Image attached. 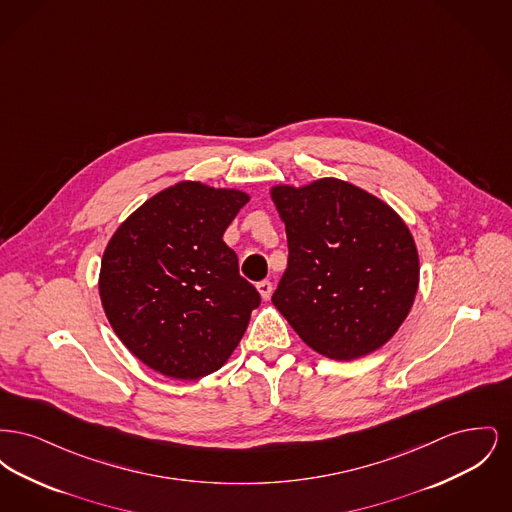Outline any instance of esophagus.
Segmentation results:
<instances>
[{
	"mask_svg": "<svg viewBox=\"0 0 512 512\" xmlns=\"http://www.w3.org/2000/svg\"><path fill=\"white\" fill-rule=\"evenodd\" d=\"M257 292H259L263 301H268V299H270V293H272V284H270L268 280L259 282V284H257Z\"/></svg>",
	"mask_w": 512,
	"mask_h": 512,
	"instance_id": "esophagus-1",
	"label": "esophagus"
}]
</instances>
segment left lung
Returning <instances> with one entry per match:
<instances>
[{"label": "left lung", "mask_w": 512, "mask_h": 512, "mask_svg": "<svg viewBox=\"0 0 512 512\" xmlns=\"http://www.w3.org/2000/svg\"><path fill=\"white\" fill-rule=\"evenodd\" d=\"M286 224L288 268L274 307L313 351L353 361L393 338L413 307L420 263L407 222L340 178L270 188Z\"/></svg>", "instance_id": "left-lung-1"}]
</instances>
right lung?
<instances>
[{"label": "right lung", "mask_w": 512, "mask_h": 512, "mask_svg": "<svg viewBox=\"0 0 512 512\" xmlns=\"http://www.w3.org/2000/svg\"><path fill=\"white\" fill-rule=\"evenodd\" d=\"M249 199L182 180L144 201L107 242L98 282L105 317L151 370L199 380L238 347L261 297L222 236Z\"/></svg>", "instance_id": "obj_1"}]
</instances>
